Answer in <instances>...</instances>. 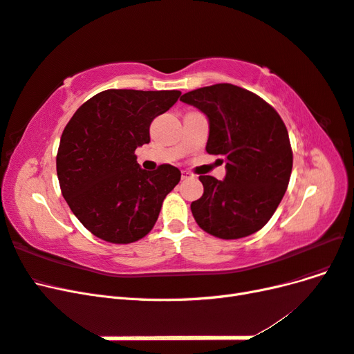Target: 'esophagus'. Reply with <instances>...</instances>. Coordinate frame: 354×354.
<instances>
[{"label":"esophagus","instance_id":"1","mask_svg":"<svg viewBox=\"0 0 354 354\" xmlns=\"http://www.w3.org/2000/svg\"><path fill=\"white\" fill-rule=\"evenodd\" d=\"M194 176H192L189 171H181V180H187V178H192Z\"/></svg>","mask_w":354,"mask_h":354}]
</instances>
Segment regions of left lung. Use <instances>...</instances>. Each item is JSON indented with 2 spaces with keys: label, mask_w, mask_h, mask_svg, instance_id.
<instances>
[{
  "label": "left lung",
  "mask_w": 354,
  "mask_h": 354,
  "mask_svg": "<svg viewBox=\"0 0 354 354\" xmlns=\"http://www.w3.org/2000/svg\"><path fill=\"white\" fill-rule=\"evenodd\" d=\"M208 118L207 152L226 162V177L199 176L203 195L190 205L199 227L221 239L259 232L285 195L292 171L286 127L269 103L232 84L181 95Z\"/></svg>",
  "instance_id": "obj_1"
}]
</instances>
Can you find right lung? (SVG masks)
Returning a JSON list of instances; mask_svg holds the SVG:
<instances>
[{
    "label": "right lung",
    "instance_id": "1",
    "mask_svg": "<svg viewBox=\"0 0 354 354\" xmlns=\"http://www.w3.org/2000/svg\"><path fill=\"white\" fill-rule=\"evenodd\" d=\"M180 91L106 90L73 113L56 159L62 195L84 227L112 243H131L152 230L180 169L146 171L134 151L151 142L149 127Z\"/></svg>",
    "mask_w": 354,
    "mask_h": 354
}]
</instances>
